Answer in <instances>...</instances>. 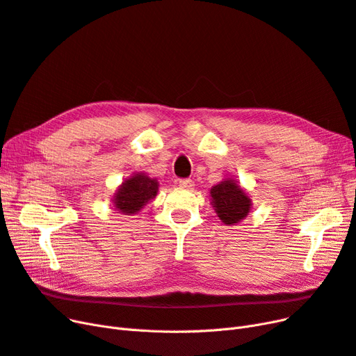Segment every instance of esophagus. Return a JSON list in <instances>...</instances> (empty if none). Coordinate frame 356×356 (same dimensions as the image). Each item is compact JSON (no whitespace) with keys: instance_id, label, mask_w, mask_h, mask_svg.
Instances as JSON below:
<instances>
[{"instance_id":"34e87169","label":"esophagus","mask_w":356,"mask_h":356,"mask_svg":"<svg viewBox=\"0 0 356 356\" xmlns=\"http://www.w3.org/2000/svg\"><path fill=\"white\" fill-rule=\"evenodd\" d=\"M179 185L181 188H185V189H192L193 188V181H192V179H180L179 180Z\"/></svg>"}]
</instances>
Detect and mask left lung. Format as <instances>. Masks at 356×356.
I'll return each mask as SVG.
<instances>
[{
	"label": "left lung",
	"instance_id": "8db88e82",
	"mask_svg": "<svg viewBox=\"0 0 356 356\" xmlns=\"http://www.w3.org/2000/svg\"><path fill=\"white\" fill-rule=\"evenodd\" d=\"M211 198L217 216L227 226L242 221L251 209V200L233 180H225L211 188Z\"/></svg>",
	"mask_w": 356,
	"mask_h": 356
}]
</instances>
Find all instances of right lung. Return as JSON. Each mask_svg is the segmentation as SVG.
Returning <instances> with one entry per match:
<instances>
[{"label":"right lung","mask_w":356,"mask_h":356,"mask_svg":"<svg viewBox=\"0 0 356 356\" xmlns=\"http://www.w3.org/2000/svg\"><path fill=\"white\" fill-rule=\"evenodd\" d=\"M156 191L158 181L155 179H151L143 173L135 175L127 179L122 188L117 191L114 205L118 211L126 216L136 214L149 200L155 198Z\"/></svg>","instance_id":"add662e5"}]
</instances>
